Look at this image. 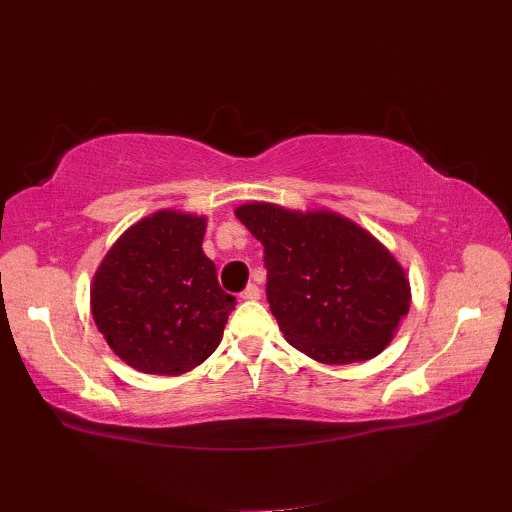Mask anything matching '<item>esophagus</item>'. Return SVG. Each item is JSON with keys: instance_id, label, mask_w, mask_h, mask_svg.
Instances as JSON below:
<instances>
[{"instance_id": "obj_1", "label": "esophagus", "mask_w": 512, "mask_h": 512, "mask_svg": "<svg viewBox=\"0 0 512 512\" xmlns=\"http://www.w3.org/2000/svg\"><path fill=\"white\" fill-rule=\"evenodd\" d=\"M240 296H243L245 301H258V298H260V287H258L256 283H249V285L245 287V292L240 294Z\"/></svg>"}]
</instances>
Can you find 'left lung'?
Instances as JSON below:
<instances>
[{"label": "left lung", "mask_w": 512, "mask_h": 512, "mask_svg": "<svg viewBox=\"0 0 512 512\" xmlns=\"http://www.w3.org/2000/svg\"><path fill=\"white\" fill-rule=\"evenodd\" d=\"M236 218L265 247L267 301L289 345L327 365L374 359L410 310L394 256L332 211L249 202Z\"/></svg>", "instance_id": "1"}]
</instances>
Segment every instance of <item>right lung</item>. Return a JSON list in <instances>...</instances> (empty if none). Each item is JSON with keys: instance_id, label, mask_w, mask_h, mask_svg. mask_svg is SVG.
Listing matches in <instances>:
<instances>
[{"instance_id": "1", "label": "right lung", "mask_w": 512, "mask_h": 512, "mask_svg": "<svg viewBox=\"0 0 512 512\" xmlns=\"http://www.w3.org/2000/svg\"><path fill=\"white\" fill-rule=\"evenodd\" d=\"M205 227L202 216L156 211L124 231L95 272L93 321L131 368L185 374L223 339L236 298L202 252Z\"/></svg>"}]
</instances>
